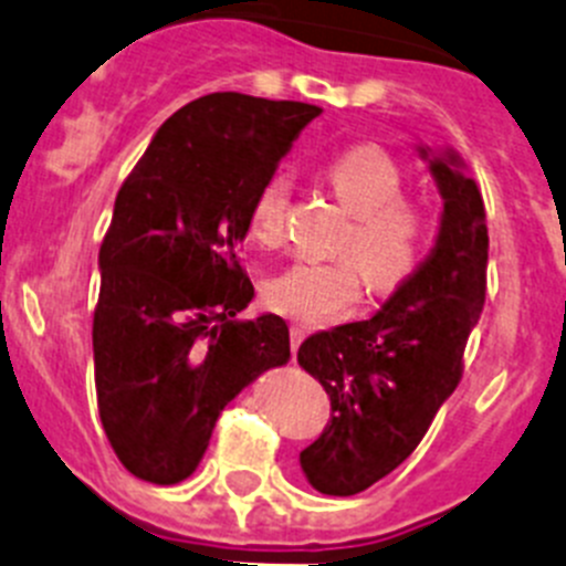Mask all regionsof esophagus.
<instances>
[{
    "label": "esophagus",
    "instance_id": "obj_1",
    "mask_svg": "<svg viewBox=\"0 0 566 566\" xmlns=\"http://www.w3.org/2000/svg\"><path fill=\"white\" fill-rule=\"evenodd\" d=\"M304 337H307V329H304V326H290V346H293V355L295 352H298V346L301 343H304Z\"/></svg>",
    "mask_w": 566,
    "mask_h": 566
}]
</instances>
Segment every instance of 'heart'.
I'll return each mask as SVG.
<instances>
[{
	"label": "heart",
	"instance_id": "b5f03b06",
	"mask_svg": "<svg viewBox=\"0 0 566 566\" xmlns=\"http://www.w3.org/2000/svg\"><path fill=\"white\" fill-rule=\"evenodd\" d=\"M326 181L355 226L343 253L358 262H295L265 284V304L298 324H324L348 313L360 298L363 279L390 293L413 276L427 245L424 211L402 198L405 178L377 145H357L335 156ZM287 176H273L251 206V234L259 245H279L287 209Z\"/></svg>",
	"mask_w": 566,
	"mask_h": 566
}]
</instances>
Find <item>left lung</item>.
Listing matches in <instances>:
<instances>
[{
	"instance_id": "left-lung-1",
	"label": "left lung",
	"mask_w": 566,
	"mask_h": 566,
	"mask_svg": "<svg viewBox=\"0 0 566 566\" xmlns=\"http://www.w3.org/2000/svg\"><path fill=\"white\" fill-rule=\"evenodd\" d=\"M416 150L443 200L436 248L377 315L310 335L298 348V366L332 402L329 424L298 455L301 472L332 497L360 494L408 461L461 382L463 348L483 313V195L452 147Z\"/></svg>"
}]
</instances>
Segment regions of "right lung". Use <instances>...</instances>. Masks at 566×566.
<instances>
[{
  "instance_id": "right-lung-1",
  "label": "right lung",
  "mask_w": 566,
  "mask_h": 566,
  "mask_svg": "<svg viewBox=\"0 0 566 566\" xmlns=\"http://www.w3.org/2000/svg\"><path fill=\"white\" fill-rule=\"evenodd\" d=\"M318 105L218 92L156 130L99 245L94 385L103 430L136 478L181 483L218 416L259 374L287 366L279 315L237 321L253 284L237 248L251 206Z\"/></svg>"
}]
</instances>
